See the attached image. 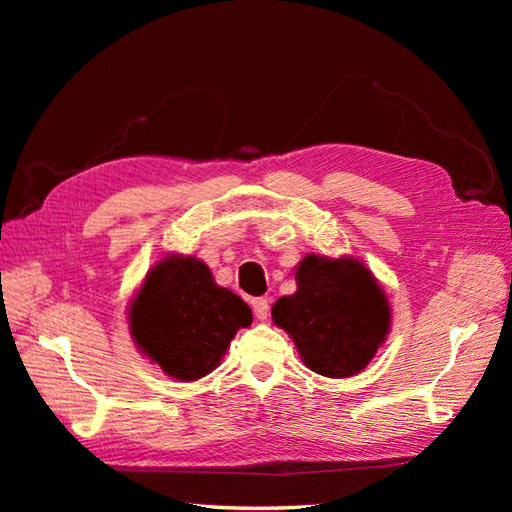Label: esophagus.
<instances>
[{
    "label": "esophagus",
    "instance_id": "1",
    "mask_svg": "<svg viewBox=\"0 0 512 512\" xmlns=\"http://www.w3.org/2000/svg\"><path fill=\"white\" fill-rule=\"evenodd\" d=\"M252 307H254V314H256V318L258 320H267L269 318V312H271V307H269V301L267 299H254L252 301Z\"/></svg>",
    "mask_w": 512,
    "mask_h": 512
}]
</instances>
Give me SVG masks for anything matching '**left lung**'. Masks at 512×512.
Segmentation results:
<instances>
[{
  "mask_svg": "<svg viewBox=\"0 0 512 512\" xmlns=\"http://www.w3.org/2000/svg\"><path fill=\"white\" fill-rule=\"evenodd\" d=\"M297 292L271 316L303 363L327 378H350L374 359L391 329V307L376 277L356 258L309 254L297 267Z\"/></svg>",
  "mask_w": 512,
  "mask_h": 512,
  "instance_id": "1",
  "label": "left lung"
}]
</instances>
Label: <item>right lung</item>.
<instances>
[{
    "mask_svg": "<svg viewBox=\"0 0 512 512\" xmlns=\"http://www.w3.org/2000/svg\"><path fill=\"white\" fill-rule=\"evenodd\" d=\"M250 324L252 309L215 284L205 262L194 256L160 260L130 305L136 346L181 382L211 374L230 339Z\"/></svg>",
    "mask_w": 512,
    "mask_h": 512,
    "instance_id": "obj_1",
    "label": "right lung"
}]
</instances>
